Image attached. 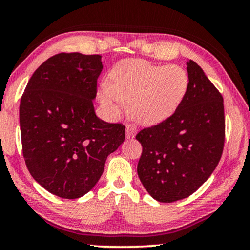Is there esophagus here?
<instances>
[{
  "label": "esophagus",
  "mask_w": 250,
  "mask_h": 250,
  "mask_svg": "<svg viewBox=\"0 0 250 250\" xmlns=\"http://www.w3.org/2000/svg\"><path fill=\"white\" fill-rule=\"evenodd\" d=\"M136 134H137V128L135 127L134 125H125V136H127V138H134Z\"/></svg>",
  "instance_id": "1"
}]
</instances>
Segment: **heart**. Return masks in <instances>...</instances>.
<instances>
[{"instance_id": "heart-1", "label": "heart", "mask_w": 250, "mask_h": 250, "mask_svg": "<svg viewBox=\"0 0 250 250\" xmlns=\"http://www.w3.org/2000/svg\"><path fill=\"white\" fill-rule=\"evenodd\" d=\"M109 84L100 91V102L110 113L129 104L130 114L143 125H159L181 105L189 87V76L178 64L159 65L129 59L112 69Z\"/></svg>"}]
</instances>
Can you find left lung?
<instances>
[{"mask_svg":"<svg viewBox=\"0 0 250 250\" xmlns=\"http://www.w3.org/2000/svg\"><path fill=\"white\" fill-rule=\"evenodd\" d=\"M189 87L166 121L136 135L143 146L137 173L146 191L162 203L183 200L210 178L225 141L224 100L197 63H187Z\"/></svg>","mask_w":250,"mask_h":250,"instance_id":"left-lung-1","label":"left lung"}]
</instances>
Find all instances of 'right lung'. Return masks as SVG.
<instances>
[{
	"instance_id": "obj_1",
	"label": "right lung",
	"mask_w": 250,
	"mask_h": 250,
	"mask_svg": "<svg viewBox=\"0 0 250 250\" xmlns=\"http://www.w3.org/2000/svg\"><path fill=\"white\" fill-rule=\"evenodd\" d=\"M103 68L100 55L56 54L34 71L21 99L27 169L59 197L75 200L90 191L125 138V125L103 121L94 110Z\"/></svg>"
}]
</instances>
